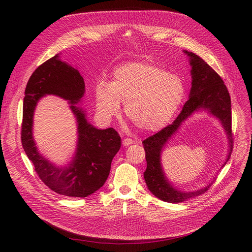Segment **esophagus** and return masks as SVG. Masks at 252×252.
<instances>
[{
	"label": "esophagus",
	"mask_w": 252,
	"mask_h": 252,
	"mask_svg": "<svg viewBox=\"0 0 252 252\" xmlns=\"http://www.w3.org/2000/svg\"><path fill=\"white\" fill-rule=\"evenodd\" d=\"M134 143V141L133 140H131V139H128V138H126V139H124L123 140V145H124V146H129V145L130 144H133Z\"/></svg>",
	"instance_id": "esophagus-1"
}]
</instances>
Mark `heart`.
Returning a JSON list of instances; mask_svg holds the SVG:
<instances>
[{"mask_svg":"<svg viewBox=\"0 0 252 252\" xmlns=\"http://www.w3.org/2000/svg\"><path fill=\"white\" fill-rule=\"evenodd\" d=\"M185 84L160 66L147 62H128L113 71L110 83L95 87L96 106L107 121L116 116L125 102L126 116L144 131L164 127L174 117L185 97Z\"/></svg>","mask_w":252,"mask_h":252,"instance_id":"obj_1","label":"heart"}]
</instances>
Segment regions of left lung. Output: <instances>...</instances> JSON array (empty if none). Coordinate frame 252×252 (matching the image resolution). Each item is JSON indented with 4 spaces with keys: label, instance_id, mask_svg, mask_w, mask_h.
<instances>
[{
    "label": "left lung",
    "instance_id": "obj_1",
    "mask_svg": "<svg viewBox=\"0 0 252 252\" xmlns=\"http://www.w3.org/2000/svg\"><path fill=\"white\" fill-rule=\"evenodd\" d=\"M184 53L189 57L190 65L192 66V88L189 100L185 103L181 113L173 124L143 141L147 161V168L144 173L145 182L154 196L169 203L183 202L195 196L201 195L213 184H208L206 187L196 191L183 192L177 190L168 182L163 173L160 158L161 151L170 137L177 133L181 125L191 114L203 109L216 116L220 122L229 139V153L222 166L226 165L230 159L233 150L231 98L226 85L223 84L221 77L202 58L186 50Z\"/></svg>",
    "mask_w": 252,
    "mask_h": 252
}]
</instances>
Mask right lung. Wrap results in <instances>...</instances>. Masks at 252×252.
Returning <instances> with one entry per match:
<instances>
[{
  "label": "right lung",
  "mask_w": 252,
  "mask_h": 252,
  "mask_svg": "<svg viewBox=\"0 0 252 252\" xmlns=\"http://www.w3.org/2000/svg\"><path fill=\"white\" fill-rule=\"evenodd\" d=\"M23 99L21 143L34 170L54 192L68 197H87L99 190L107 180L111 161L122 145L112 128L99 129L88 123L86 113L75 105L85 95L84 78L77 69L55 55L33 71L26 85ZM55 94L71 104L78 123V145L73 161L59 168L39 155L32 136L33 113L38 100Z\"/></svg>",
  "instance_id": "add662e5"
}]
</instances>
